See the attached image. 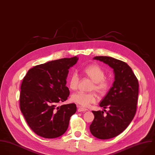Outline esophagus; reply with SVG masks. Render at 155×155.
Segmentation results:
<instances>
[{"label": "esophagus", "instance_id": "esophagus-1", "mask_svg": "<svg viewBox=\"0 0 155 155\" xmlns=\"http://www.w3.org/2000/svg\"><path fill=\"white\" fill-rule=\"evenodd\" d=\"M88 111V109H87L86 108H83V107H80V106H78V112H81V111L85 112V111Z\"/></svg>", "mask_w": 155, "mask_h": 155}]
</instances>
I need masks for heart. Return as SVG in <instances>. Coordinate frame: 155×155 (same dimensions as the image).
Here are the masks:
<instances>
[{
  "label": "heart",
  "mask_w": 155,
  "mask_h": 155,
  "mask_svg": "<svg viewBox=\"0 0 155 155\" xmlns=\"http://www.w3.org/2000/svg\"><path fill=\"white\" fill-rule=\"evenodd\" d=\"M82 72L84 75L93 81L91 91L95 90L98 93L104 94L108 90L110 82L105 77V72L101 67L97 64H90L83 68ZM78 83L79 77L77 74L75 72L72 73L68 80L69 88L72 91L76 90ZM71 100L83 107H89L96 102L97 95L93 92L89 93L78 92L72 94Z\"/></svg>",
  "instance_id": "1"
}]
</instances>
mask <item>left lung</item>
Returning a JSON list of instances; mask_svg holds the SVG:
<instances>
[{
	"mask_svg": "<svg viewBox=\"0 0 155 155\" xmlns=\"http://www.w3.org/2000/svg\"><path fill=\"white\" fill-rule=\"evenodd\" d=\"M113 69L115 81L113 87L101 102L99 106L110 110L92 111L94 120L90 130L94 137L107 140L121 134L131 122L137 111L139 91L138 79L131 68L125 62L108 56H96ZM105 110H104V111Z\"/></svg>",
	"mask_w": 155,
	"mask_h": 155,
	"instance_id": "1",
	"label": "left lung"
}]
</instances>
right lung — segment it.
<instances>
[{"label":"right lung","instance_id":"add662e5","mask_svg":"<svg viewBox=\"0 0 155 155\" xmlns=\"http://www.w3.org/2000/svg\"><path fill=\"white\" fill-rule=\"evenodd\" d=\"M77 57L63 58L33 67L23 78L20 108L26 122L38 135L54 138L67 130L69 119L75 113L74 103L56 107L69 95L66 86L69 69Z\"/></svg>","mask_w":155,"mask_h":155}]
</instances>
